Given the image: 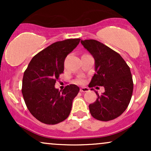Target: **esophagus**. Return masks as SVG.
<instances>
[{
  "instance_id": "34e87169",
  "label": "esophagus",
  "mask_w": 151,
  "mask_h": 151,
  "mask_svg": "<svg viewBox=\"0 0 151 151\" xmlns=\"http://www.w3.org/2000/svg\"><path fill=\"white\" fill-rule=\"evenodd\" d=\"M89 88L88 87H81L80 88V91L81 92H86V91H89Z\"/></svg>"
}]
</instances>
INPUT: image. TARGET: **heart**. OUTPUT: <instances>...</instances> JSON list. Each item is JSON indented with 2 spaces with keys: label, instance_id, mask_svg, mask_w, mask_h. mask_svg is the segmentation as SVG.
<instances>
[{
  "label": "heart",
  "instance_id": "1",
  "mask_svg": "<svg viewBox=\"0 0 151 151\" xmlns=\"http://www.w3.org/2000/svg\"><path fill=\"white\" fill-rule=\"evenodd\" d=\"M76 82H77V84H83V83L84 82V77H79V78H77V79L76 80Z\"/></svg>",
  "mask_w": 151,
  "mask_h": 151
}]
</instances>
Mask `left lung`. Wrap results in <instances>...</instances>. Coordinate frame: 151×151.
Segmentation results:
<instances>
[{
  "instance_id": "left-lung-1",
  "label": "left lung",
  "mask_w": 151,
  "mask_h": 151,
  "mask_svg": "<svg viewBox=\"0 0 151 151\" xmlns=\"http://www.w3.org/2000/svg\"><path fill=\"white\" fill-rule=\"evenodd\" d=\"M95 60V72L89 87L103 86L105 91L89 106L94 119L108 121L119 117L127 109L133 83L130 67L116 52L95 40H81Z\"/></svg>"
}]
</instances>
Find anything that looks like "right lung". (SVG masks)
Masks as SVG:
<instances>
[{
  "mask_svg": "<svg viewBox=\"0 0 151 151\" xmlns=\"http://www.w3.org/2000/svg\"><path fill=\"white\" fill-rule=\"evenodd\" d=\"M80 39H67L50 45L32 58L22 78V93L27 108L40 122L54 125L70 115L72 101L79 91L75 84L62 91L55 87L63 73L67 55L79 45Z\"/></svg>",
  "mask_w": 151,
  "mask_h": 151,
  "instance_id": "obj_1",
  "label": "right lung"
}]
</instances>
